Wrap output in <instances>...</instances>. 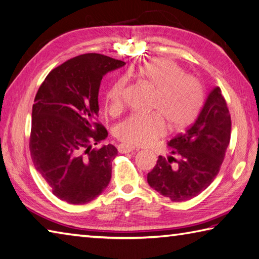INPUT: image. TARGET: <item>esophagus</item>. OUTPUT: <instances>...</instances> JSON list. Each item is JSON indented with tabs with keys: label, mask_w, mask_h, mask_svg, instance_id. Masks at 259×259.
<instances>
[{
	"label": "esophagus",
	"mask_w": 259,
	"mask_h": 259,
	"mask_svg": "<svg viewBox=\"0 0 259 259\" xmlns=\"http://www.w3.org/2000/svg\"><path fill=\"white\" fill-rule=\"evenodd\" d=\"M136 149L134 146L131 145H126V144H119L118 145V151L120 153H128V152H133Z\"/></svg>",
	"instance_id": "obj_1"
}]
</instances>
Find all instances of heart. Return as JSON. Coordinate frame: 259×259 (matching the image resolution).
<instances>
[{
  "mask_svg": "<svg viewBox=\"0 0 259 259\" xmlns=\"http://www.w3.org/2000/svg\"><path fill=\"white\" fill-rule=\"evenodd\" d=\"M143 83L152 88L149 115H132L115 126L114 134L125 144L144 146L161 138L167 130L186 128L196 118L203 105V87L196 76L184 73L178 63L157 58L133 73ZM125 81L117 80L106 91V106L110 113L123 108Z\"/></svg>",
  "mask_w": 259,
  "mask_h": 259,
  "instance_id": "obj_1",
  "label": "heart"
}]
</instances>
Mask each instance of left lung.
<instances>
[{"mask_svg":"<svg viewBox=\"0 0 259 259\" xmlns=\"http://www.w3.org/2000/svg\"><path fill=\"white\" fill-rule=\"evenodd\" d=\"M231 136V116L219 87L207 99L185 133L170 141L172 154L179 159L159 155L148 174L151 187L172 202H184L205 190L218 176Z\"/></svg>","mask_w":259,"mask_h":259,"instance_id":"obj_1","label":"left lung"}]
</instances>
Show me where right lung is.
Wrapping results in <instances>:
<instances>
[{
    "label": "right lung",
    "mask_w": 259,
    "mask_h": 259,
    "mask_svg": "<svg viewBox=\"0 0 259 259\" xmlns=\"http://www.w3.org/2000/svg\"><path fill=\"white\" fill-rule=\"evenodd\" d=\"M124 64L102 54H83L52 70L37 91L29 139L31 159L53 194L66 203L90 202L110 182L117 149L92 145L108 135L98 120L102 76Z\"/></svg>",
    "instance_id": "add662e5"
}]
</instances>
